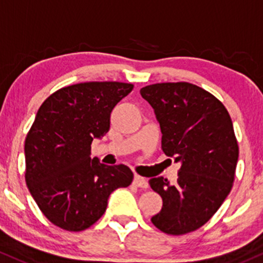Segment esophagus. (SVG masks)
<instances>
[{"label":"esophagus","instance_id":"esophagus-1","mask_svg":"<svg viewBox=\"0 0 263 263\" xmlns=\"http://www.w3.org/2000/svg\"><path fill=\"white\" fill-rule=\"evenodd\" d=\"M133 183H134V185H137V187H139V188H146V187H148V182H146L145 178L139 177V176L134 177V180H133Z\"/></svg>","mask_w":263,"mask_h":263}]
</instances>
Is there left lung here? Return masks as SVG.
<instances>
[{
  "label": "left lung",
  "mask_w": 263,
  "mask_h": 263,
  "mask_svg": "<svg viewBox=\"0 0 263 263\" xmlns=\"http://www.w3.org/2000/svg\"><path fill=\"white\" fill-rule=\"evenodd\" d=\"M140 95L160 125L162 151L180 164L176 183L163 177L149 179L163 199L152 222L176 236L198 230L232 188L238 145L230 114L218 99L189 83L153 84Z\"/></svg>",
  "instance_id": "1"
}]
</instances>
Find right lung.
Returning <instances> with one entry per match:
<instances>
[{
	"label": "right lung",
	"instance_id": "obj_1",
	"mask_svg": "<svg viewBox=\"0 0 263 263\" xmlns=\"http://www.w3.org/2000/svg\"><path fill=\"white\" fill-rule=\"evenodd\" d=\"M132 84L91 81L63 87L42 103L25 142L26 184L42 213L72 232L89 228L110 194L133 182L126 165L91 158V143L110 129V112Z\"/></svg>",
	"mask_w": 263,
	"mask_h": 263
}]
</instances>
